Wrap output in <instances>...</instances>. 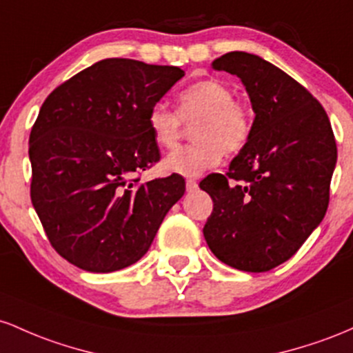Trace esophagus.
Segmentation results:
<instances>
[{
    "instance_id": "34e87169",
    "label": "esophagus",
    "mask_w": 353,
    "mask_h": 353,
    "mask_svg": "<svg viewBox=\"0 0 353 353\" xmlns=\"http://www.w3.org/2000/svg\"><path fill=\"white\" fill-rule=\"evenodd\" d=\"M198 188V183L195 180H187V192L193 193Z\"/></svg>"
}]
</instances>
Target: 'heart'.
<instances>
[{
  "instance_id": "b5f03b06",
  "label": "heart",
  "mask_w": 353,
  "mask_h": 353,
  "mask_svg": "<svg viewBox=\"0 0 353 353\" xmlns=\"http://www.w3.org/2000/svg\"><path fill=\"white\" fill-rule=\"evenodd\" d=\"M198 123L193 132L195 145L173 150L161 161L166 173L188 178L200 176L220 163L223 153H236L250 140L252 112L235 101L230 86L216 80H201L181 90L176 113L157 103L150 108L146 123L160 148H173L180 140L181 121Z\"/></svg>"
}]
</instances>
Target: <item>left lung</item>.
Segmentation results:
<instances>
[{
	"label": "left lung",
	"mask_w": 353,
	"mask_h": 353,
	"mask_svg": "<svg viewBox=\"0 0 353 353\" xmlns=\"http://www.w3.org/2000/svg\"><path fill=\"white\" fill-rule=\"evenodd\" d=\"M212 66L240 78L255 120L227 175L200 181L213 200L203 235L220 262L268 272L294 256L325 216L335 137L323 106L263 58L232 51Z\"/></svg>",
	"instance_id": "obj_1"
}]
</instances>
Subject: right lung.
I'll return each instance as SVG.
<instances>
[{
  "mask_svg": "<svg viewBox=\"0 0 353 353\" xmlns=\"http://www.w3.org/2000/svg\"><path fill=\"white\" fill-rule=\"evenodd\" d=\"M183 77L178 66L108 58L43 103L30 134L31 203L54 250L81 270L137 263L183 196L180 175L133 178L160 160L150 108Z\"/></svg>",
  "mask_w": 353,
  "mask_h": 353,
  "instance_id": "add662e5",
  "label": "right lung"
}]
</instances>
